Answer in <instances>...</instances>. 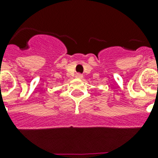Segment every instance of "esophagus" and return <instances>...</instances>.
I'll use <instances>...</instances> for the list:
<instances>
[{
	"mask_svg": "<svg viewBox=\"0 0 158 158\" xmlns=\"http://www.w3.org/2000/svg\"><path fill=\"white\" fill-rule=\"evenodd\" d=\"M75 77H76L77 79H83V75H81V74H76V75H75Z\"/></svg>",
	"mask_w": 158,
	"mask_h": 158,
	"instance_id": "esophagus-1",
	"label": "esophagus"
}]
</instances>
